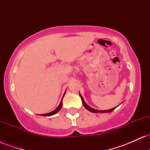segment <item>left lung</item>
<instances>
[{
  "label": "left lung",
  "mask_w": 150,
  "mask_h": 150,
  "mask_svg": "<svg viewBox=\"0 0 150 150\" xmlns=\"http://www.w3.org/2000/svg\"><path fill=\"white\" fill-rule=\"evenodd\" d=\"M80 96L81 97V99H82V104H83V106H85V108L87 110H88V111H91V112H92V113H110V112H111V111H113V110H114L115 108L117 107V106H116V107H114V108H111V109H108V110H97V109H94V108H92V107H90V106H88V105L86 104L85 100H84L83 97H82V96L80 94Z\"/></svg>",
  "instance_id": "8db88e82"
}]
</instances>
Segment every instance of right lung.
I'll use <instances>...</instances> for the list:
<instances>
[{
    "label": "right lung",
    "mask_w": 150,
    "mask_h": 150,
    "mask_svg": "<svg viewBox=\"0 0 150 150\" xmlns=\"http://www.w3.org/2000/svg\"><path fill=\"white\" fill-rule=\"evenodd\" d=\"M65 92H66V91H65ZM65 92L64 93V94H63V97H64V95H65ZM63 98H62V99H61V103H60L59 106H58V107L54 110V111H51V112H50V113H45V114H42V116H53V115L56 114V113H57L58 111H59L60 110H61V108H62V105H63V103H62V101H63Z\"/></svg>",
    "instance_id": "right-lung-1"
}]
</instances>
